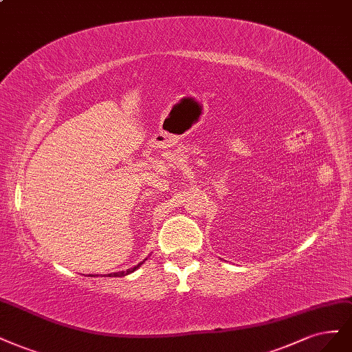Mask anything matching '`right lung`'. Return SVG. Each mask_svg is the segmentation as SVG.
Segmentation results:
<instances>
[{"instance_id":"add662e5","label":"right lung","mask_w":352,"mask_h":352,"mask_svg":"<svg viewBox=\"0 0 352 352\" xmlns=\"http://www.w3.org/2000/svg\"><path fill=\"white\" fill-rule=\"evenodd\" d=\"M145 261H147V258H145L142 262H140L138 265L132 266V268L126 270V271H119V272H113V274H107L106 276H125V275H129V274H132V272H134V271H137V270L140 268V266H141V265H142Z\"/></svg>"}]
</instances>
